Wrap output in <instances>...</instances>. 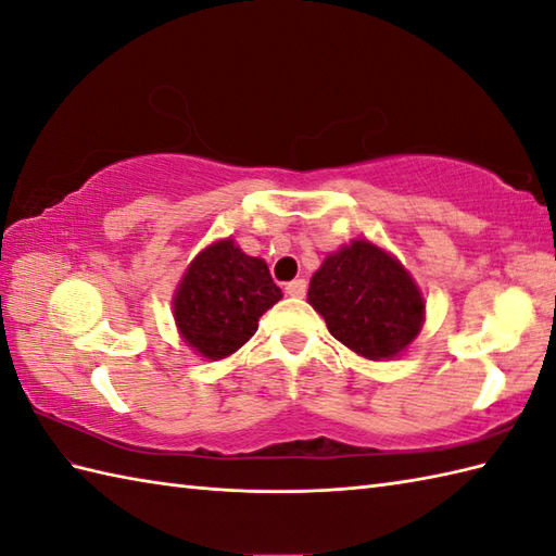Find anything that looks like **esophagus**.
Segmentation results:
<instances>
[{
	"instance_id": "esophagus-1",
	"label": "esophagus",
	"mask_w": 556,
	"mask_h": 556,
	"mask_svg": "<svg viewBox=\"0 0 556 556\" xmlns=\"http://www.w3.org/2000/svg\"><path fill=\"white\" fill-rule=\"evenodd\" d=\"M285 291L289 293V296L301 299V296H305V291H308V285H305V279H293L285 287Z\"/></svg>"
}]
</instances>
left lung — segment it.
<instances>
[{
  "label": "left lung",
  "instance_id": "obj_1",
  "mask_svg": "<svg viewBox=\"0 0 556 556\" xmlns=\"http://www.w3.org/2000/svg\"><path fill=\"white\" fill-rule=\"evenodd\" d=\"M308 303L329 334L368 361L396 358L425 323V299L408 269L365 239L325 257L311 279Z\"/></svg>",
  "mask_w": 556,
  "mask_h": 556
}]
</instances>
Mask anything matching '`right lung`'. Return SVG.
Returning <instances> with one entry per match:
<instances>
[{
  "label": "right lung",
  "mask_w": 556,
  "mask_h": 556,
  "mask_svg": "<svg viewBox=\"0 0 556 556\" xmlns=\"http://www.w3.org/2000/svg\"><path fill=\"white\" fill-rule=\"evenodd\" d=\"M281 299L267 263L245 255L233 239L200 251L174 293L179 334L203 358L219 361L255 334L257 320Z\"/></svg>",
  "instance_id": "add662e5"
}]
</instances>
